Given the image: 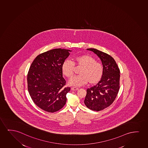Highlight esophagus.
Wrapping results in <instances>:
<instances>
[{
	"instance_id": "34e87169",
	"label": "esophagus",
	"mask_w": 148,
	"mask_h": 148,
	"mask_svg": "<svg viewBox=\"0 0 148 148\" xmlns=\"http://www.w3.org/2000/svg\"><path fill=\"white\" fill-rule=\"evenodd\" d=\"M78 89H79V88H77V87H71V90H73V91H74V90H77Z\"/></svg>"
}]
</instances>
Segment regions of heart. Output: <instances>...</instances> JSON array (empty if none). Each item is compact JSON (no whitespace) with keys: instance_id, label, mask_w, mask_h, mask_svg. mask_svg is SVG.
<instances>
[{"instance_id":"1","label":"heart","mask_w":148,"mask_h":148,"mask_svg":"<svg viewBox=\"0 0 148 148\" xmlns=\"http://www.w3.org/2000/svg\"><path fill=\"white\" fill-rule=\"evenodd\" d=\"M81 66L79 75L74 76L70 79L69 84L74 86H80L88 82L95 84L101 80L103 74L102 65L96 62L95 59L90 56L81 55L75 57L74 63L70 60H66L62 66L63 74L70 78L73 75L74 64Z\"/></svg>"}]
</instances>
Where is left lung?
<instances>
[{
	"mask_svg": "<svg viewBox=\"0 0 148 148\" xmlns=\"http://www.w3.org/2000/svg\"><path fill=\"white\" fill-rule=\"evenodd\" d=\"M97 55L103 67V74L97 84L87 89L84 99L89 109L99 111L113 103L119 90L120 70L114 59L95 49H88Z\"/></svg>",
	"mask_w": 148,
	"mask_h": 148,
	"instance_id": "8db88e82",
	"label": "left lung"
}]
</instances>
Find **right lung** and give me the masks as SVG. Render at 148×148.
<instances>
[{"label":"right lung","instance_id":"add662e5","mask_svg":"<svg viewBox=\"0 0 148 148\" xmlns=\"http://www.w3.org/2000/svg\"><path fill=\"white\" fill-rule=\"evenodd\" d=\"M72 51L56 49L37 56L27 75L29 93L36 105L48 112L62 109L70 87H65L62 66Z\"/></svg>","mask_w":148,"mask_h":148}]
</instances>
